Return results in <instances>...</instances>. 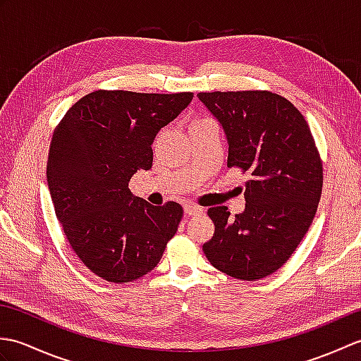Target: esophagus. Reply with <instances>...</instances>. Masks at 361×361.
Masks as SVG:
<instances>
[{
	"label": "esophagus",
	"instance_id": "1",
	"mask_svg": "<svg viewBox=\"0 0 361 361\" xmlns=\"http://www.w3.org/2000/svg\"><path fill=\"white\" fill-rule=\"evenodd\" d=\"M202 208L200 206H197V204H194V203H186L185 204V214L186 216H198V214H202Z\"/></svg>",
	"mask_w": 361,
	"mask_h": 361
}]
</instances>
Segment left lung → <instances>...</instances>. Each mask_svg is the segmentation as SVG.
I'll return each instance as SVG.
<instances>
[{
  "label": "left lung",
  "mask_w": 361,
  "mask_h": 361,
  "mask_svg": "<svg viewBox=\"0 0 361 361\" xmlns=\"http://www.w3.org/2000/svg\"><path fill=\"white\" fill-rule=\"evenodd\" d=\"M197 97L228 141V167L250 173L245 211H208L216 225L203 245L209 262L235 279L256 281L287 262L309 231L323 189V163L307 121L271 91H214Z\"/></svg>",
  "instance_id": "left-lung-1"
}]
</instances>
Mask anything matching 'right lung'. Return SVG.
I'll return each instance as SVG.
<instances>
[{"mask_svg":"<svg viewBox=\"0 0 361 361\" xmlns=\"http://www.w3.org/2000/svg\"><path fill=\"white\" fill-rule=\"evenodd\" d=\"M192 97L99 90L75 102L54 130L46 166L54 209L71 248L99 278H142L178 229V203L152 206L132 194L128 181L152 167L157 133Z\"/></svg>","mask_w":361,"mask_h":361,"instance_id":"add662e5","label":"right lung"}]
</instances>
